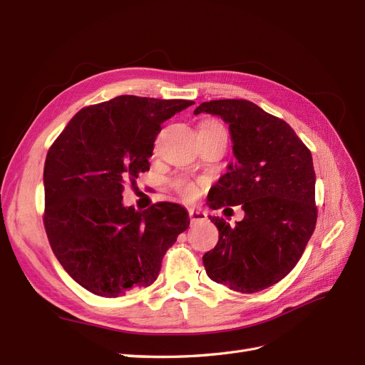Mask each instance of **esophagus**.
Here are the masks:
<instances>
[{
    "label": "esophagus",
    "instance_id": "esophagus-1",
    "mask_svg": "<svg viewBox=\"0 0 365 365\" xmlns=\"http://www.w3.org/2000/svg\"><path fill=\"white\" fill-rule=\"evenodd\" d=\"M189 216H190V222L192 224L202 222V220L207 219V215L204 212H201V210H197V208H190L189 210Z\"/></svg>",
    "mask_w": 365,
    "mask_h": 365
}]
</instances>
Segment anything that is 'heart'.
<instances>
[{
  "instance_id": "obj_1",
  "label": "heart",
  "mask_w": 365,
  "mask_h": 365,
  "mask_svg": "<svg viewBox=\"0 0 365 365\" xmlns=\"http://www.w3.org/2000/svg\"><path fill=\"white\" fill-rule=\"evenodd\" d=\"M212 126H220V125H219V123H215V121H210V123L202 125V128H212ZM172 189H173L176 193H180L181 196H184V197H193V196L196 195V192H197V187H196L192 181L185 180V178L175 180V181L172 182Z\"/></svg>"
}]
</instances>
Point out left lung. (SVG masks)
Listing matches in <instances>:
<instances>
[{"label":"left lung","instance_id":"8db88e82","mask_svg":"<svg viewBox=\"0 0 365 365\" xmlns=\"http://www.w3.org/2000/svg\"><path fill=\"white\" fill-rule=\"evenodd\" d=\"M216 114L230 128L237 163L228 165L208 193V205H240L245 217L219 230L217 245L204 254L207 275L227 288L252 294L288 275L317 224L315 170L311 150L284 120L244 98L204 102L195 114Z\"/></svg>","mask_w":365,"mask_h":365}]
</instances>
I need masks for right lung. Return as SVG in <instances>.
<instances>
[{
	"instance_id": "right-lung-1",
	"label": "right lung",
	"mask_w": 365,
	"mask_h": 365,
	"mask_svg": "<svg viewBox=\"0 0 365 365\" xmlns=\"http://www.w3.org/2000/svg\"><path fill=\"white\" fill-rule=\"evenodd\" d=\"M118 96L82 108L48 149L43 227L70 277L101 297H121L157 280L161 262L190 225L180 204L138 212L123 190L149 170L161 123L193 105Z\"/></svg>"
}]
</instances>
